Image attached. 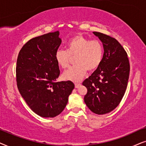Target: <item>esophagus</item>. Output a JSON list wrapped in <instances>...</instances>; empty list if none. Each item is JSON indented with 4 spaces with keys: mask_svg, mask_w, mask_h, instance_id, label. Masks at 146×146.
<instances>
[{
    "mask_svg": "<svg viewBox=\"0 0 146 146\" xmlns=\"http://www.w3.org/2000/svg\"><path fill=\"white\" fill-rule=\"evenodd\" d=\"M75 87H76V88H79V87L81 86V84H80V83H75Z\"/></svg>",
    "mask_w": 146,
    "mask_h": 146,
    "instance_id": "1",
    "label": "esophagus"
}]
</instances>
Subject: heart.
I'll list each match as a JSON object with an SVG mask.
<instances>
[{
    "label": "heart",
    "instance_id": "obj_1",
    "mask_svg": "<svg viewBox=\"0 0 146 146\" xmlns=\"http://www.w3.org/2000/svg\"><path fill=\"white\" fill-rule=\"evenodd\" d=\"M66 46L67 50L58 49L55 55L56 62L63 69L69 66L71 57H74L75 64L63 74L65 80L80 81L87 70L94 71L102 63L104 46L100 40H90L82 35H76L69 40Z\"/></svg>",
    "mask_w": 146,
    "mask_h": 146
}]
</instances>
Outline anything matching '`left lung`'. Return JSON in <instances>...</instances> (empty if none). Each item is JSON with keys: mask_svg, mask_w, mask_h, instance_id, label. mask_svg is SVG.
I'll use <instances>...</instances> for the list:
<instances>
[{"mask_svg": "<svg viewBox=\"0 0 146 146\" xmlns=\"http://www.w3.org/2000/svg\"><path fill=\"white\" fill-rule=\"evenodd\" d=\"M93 33L102 41L104 53L100 66L83 82L87 89L84 102L91 111L103 115L117 108L123 98L129 63L127 53L115 38L102 33Z\"/></svg>", "mask_w": 146, "mask_h": 146, "instance_id": "1", "label": "left lung"}]
</instances>
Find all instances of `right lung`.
Returning a JSON list of instances; mask_svg holds the SVG:
<instances>
[{
  "label": "right lung",
  "instance_id": "right-lung-1",
  "mask_svg": "<svg viewBox=\"0 0 146 146\" xmlns=\"http://www.w3.org/2000/svg\"><path fill=\"white\" fill-rule=\"evenodd\" d=\"M59 31L29 40L17 61L19 91L33 111L42 117L59 115L74 89L71 81L56 82L60 70L55 55L61 43Z\"/></svg>",
  "mask_w": 146,
  "mask_h": 146
}]
</instances>
